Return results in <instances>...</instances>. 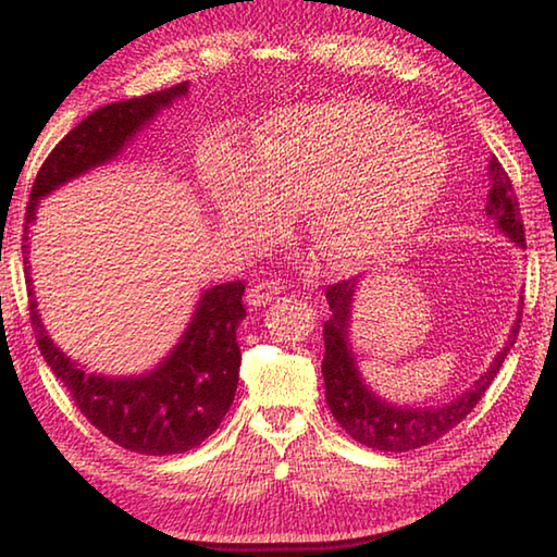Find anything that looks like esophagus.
I'll return each instance as SVG.
<instances>
[{"label": "esophagus", "instance_id": "1", "mask_svg": "<svg viewBox=\"0 0 557 557\" xmlns=\"http://www.w3.org/2000/svg\"><path fill=\"white\" fill-rule=\"evenodd\" d=\"M285 289L280 285V282H275V280H262V282H256V285H252L250 289H248V305L250 307H265V305H270L272 299H275L280 292Z\"/></svg>", "mask_w": 557, "mask_h": 557}]
</instances>
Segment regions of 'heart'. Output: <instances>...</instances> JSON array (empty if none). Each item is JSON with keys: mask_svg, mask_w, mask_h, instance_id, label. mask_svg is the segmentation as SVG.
<instances>
[{"mask_svg": "<svg viewBox=\"0 0 557 557\" xmlns=\"http://www.w3.org/2000/svg\"><path fill=\"white\" fill-rule=\"evenodd\" d=\"M449 157L375 100H329L280 110L262 127L256 157L211 149L203 186L225 235L265 248L285 235L292 209L329 265L366 270L393 258L420 231L445 191Z\"/></svg>", "mask_w": 557, "mask_h": 557, "instance_id": "obj_1", "label": "heart"}]
</instances>
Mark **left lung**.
<instances>
[{
	"label": "left lung",
	"mask_w": 557,
	"mask_h": 557,
	"mask_svg": "<svg viewBox=\"0 0 557 557\" xmlns=\"http://www.w3.org/2000/svg\"><path fill=\"white\" fill-rule=\"evenodd\" d=\"M488 178H492V191H488L486 215L504 231L506 238H511L523 248L525 233L521 209H518L511 178H508L506 169L498 164L496 157L488 164ZM354 292L356 280L351 277L326 287V301L332 314L324 322L322 373L329 410H332L336 422L348 435L371 449L410 451L425 447L430 442H437L451 428H457L474 410V405L482 400V395L488 391L498 369L504 366V358L516 344L521 319H516L511 334H508V342L494 358V363L488 366L486 373L467 393H461L459 398L445 405H437V408H400V405L381 400L363 383L361 373H358L351 344H348V319H351Z\"/></svg>",
	"instance_id": "left-lung-1"
}]
</instances>
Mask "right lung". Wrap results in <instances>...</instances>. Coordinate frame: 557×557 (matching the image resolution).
Instances as JSON below:
<instances>
[{"label":"right lung","mask_w":557,"mask_h":557,"mask_svg":"<svg viewBox=\"0 0 557 557\" xmlns=\"http://www.w3.org/2000/svg\"><path fill=\"white\" fill-rule=\"evenodd\" d=\"M186 90L188 83H178L143 98L110 102L75 125L51 149L34 178L32 199L26 203L24 243L29 240V223L36 219L41 196L115 159L137 129H143L159 110L172 106L174 98H184ZM22 250L26 265L29 245H22ZM243 292L245 282L240 280L206 289L174 351L152 373L135 379H108L83 371L53 346L34 297L29 299L32 329L44 361L51 366L53 375L65 385L92 428L137 455H182L199 447L221 425L235 398L240 369L235 332L245 319Z\"/></svg>","instance_id":"right-lung-1"}]
</instances>
